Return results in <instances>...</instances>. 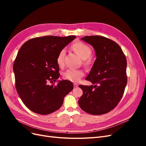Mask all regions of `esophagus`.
<instances>
[{"instance_id":"esophagus-1","label":"esophagus","mask_w":146,"mask_h":146,"mask_svg":"<svg viewBox=\"0 0 146 146\" xmlns=\"http://www.w3.org/2000/svg\"><path fill=\"white\" fill-rule=\"evenodd\" d=\"M78 86V85H77V84H76V83H74V88H77Z\"/></svg>"}]
</instances>
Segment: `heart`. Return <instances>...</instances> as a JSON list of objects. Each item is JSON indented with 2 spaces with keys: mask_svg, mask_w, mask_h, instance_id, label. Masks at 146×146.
<instances>
[{
  "mask_svg": "<svg viewBox=\"0 0 146 146\" xmlns=\"http://www.w3.org/2000/svg\"><path fill=\"white\" fill-rule=\"evenodd\" d=\"M73 49L76 51L78 55L83 60H86L91 56L92 50L91 48L83 42H77L72 46ZM65 55V50L62 49L59 52L57 56L56 62L60 67L64 65V56ZM63 77L66 80L72 82H78L83 77L84 72L80 69H69L66 70L63 74Z\"/></svg>",
  "mask_w": 146,
  "mask_h": 146,
  "instance_id": "obj_1",
  "label": "heart"
}]
</instances>
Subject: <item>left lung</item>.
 Instances as JSON below:
<instances>
[{
    "label": "left lung",
    "instance_id": "8db88e82",
    "mask_svg": "<svg viewBox=\"0 0 146 146\" xmlns=\"http://www.w3.org/2000/svg\"><path fill=\"white\" fill-rule=\"evenodd\" d=\"M81 39L93 47L97 58L86 78L94 85L78 86L83 91L79 106L94 115L107 113L116 107L127 85L125 55L116 42L104 36Z\"/></svg>",
    "mask_w": 146,
    "mask_h": 146
}]
</instances>
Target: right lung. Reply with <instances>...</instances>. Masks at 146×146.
<instances>
[{
	"label": "right lung",
	"mask_w": 146,
	"mask_h": 146,
	"mask_svg": "<svg viewBox=\"0 0 146 146\" xmlns=\"http://www.w3.org/2000/svg\"><path fill=\"white\" fill-rule=\"evenodd\" d=\"M76 38L45 36L31 39L21 46L13 64L16 88L24 105L39 114L58 110L64 98L73 89L68 80H58L59 52Z\"/></svg>",
	"instance_id": "add662e5"
}]
</instances>
